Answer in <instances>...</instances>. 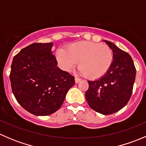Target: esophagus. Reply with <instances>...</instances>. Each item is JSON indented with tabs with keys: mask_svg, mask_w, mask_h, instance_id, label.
I'll use <instances>...</instances> for the list:
<instances>
[{
	"mask_svg": "<svg viewBox=\"0 0 146 146\" xmlns=\"http://www.w3.org/2000/svg\"><path fill=\"white\" fill-rule=\"evenodd\" d=\"M80 80H81V79L79 78H78V77L75 78V81H76V83H78V82H79L80 81Z\"/></svg>",
	"mask_w": 146,
	"mask_h": 146,
	"instance_id": "1",
	"label": "esophagus"
}]
</instances>
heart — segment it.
Segmentation results:
<instances>
[{
    "mask_svg": "<svg viewBox=\"0 0 146 146\" xmlns=\"http://www.w3.org/2000/svg\"><path fill=\"white\" fill-rule=\"evenodd\" d=\"M56 57L61 68L67 71L78 62L80 73L90 79L104 76L114 60L112 51L108 46L92 42L71 44L66 49H60Z\"/></svg>",
    "mask_w": 146,
    "mask_h": 146,
    "instance_id": "obj_1",
    "label": "heart"
}]
</instances>
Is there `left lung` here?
Wrapping results in <instances>:
<instances>
[{
	"label": "left lung",
	"mask_w": 146,
	"mask_h": 146,
	"mask_svg": "<svg viewBox=\"0 0 146 146\" xmlns=\"http://www.w3.org/2000/svg\"><path fill=\"white\" fill-rule=\"evenodd\" d=\"M104 42L112 50L114 61L103 77L88 81L89 88L85 98L91 109L107 115L121 110L130 100L136 78V68L128 53L112 42Z\"/></svg>",
	"instance_id": "obj_1"
}]
</instances>
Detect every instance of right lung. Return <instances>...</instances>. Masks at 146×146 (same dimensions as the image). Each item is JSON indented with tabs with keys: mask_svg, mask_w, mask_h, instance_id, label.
<instances>
[{
	"mask_svg": "<svg viewBox=\"0 0 146 146\" xmlns=\"http://www.w3.org/2000/svg\"><path fill=\"white\" fill-rule=\"evenodd\" d=\"M53 43H33L14 56L10 80L15 98L25 110L36 116L56 111L64 103L75 78L57 66Z\"/></svg>",
	"mask_w": 146,
	"mask_h": 146,
	"instance_id": "1",
	"label": "right lung"
}]
</instances>
